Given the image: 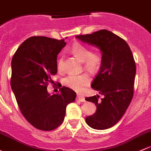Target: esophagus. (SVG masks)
Segmentation results:
<instances>
[{
    "label": "esophagus",
    "mask_w": 151,
    "mask_h": 151,
    "mask_svg": "<svg viewBox=\"0 0 151 151\" xmlns=\"http://www.w3.org/2000/svg\"><path fill=\"white\" fill-rule=\"evenodd\" d=\"M77 100L79 101H81V102H85V98H84V96H81V95H77Z\"/></svg>",
    "instance_id": "1"
}]
</instances>
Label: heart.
I'll use <instances>...</instances> for the list:
<instances>
[{"label": "heart", "instance_id": "heart-1", "mask_svg": "<svg viewBox=\"0 0 151 151\" xmlns=\"http://www.w3.org/2000/svg\"><path fill=\"white\" fill-rule=\"evenodd\" d=\"M71 53L74 56L78 58L83 63L85 69L90 72H96L101 67L103 61V57L101 52L98 50L90 51L87 45L77 42L74 44L70 49ZM57 69L61 71L63 69V58L60 55L57 61ZM90 77L86 73L80 74H69L63 80L65 86L72 89L75 91H82L85 87L90 83Z\"/></svg>", "mask_w": 151, "mask_h": 151}]
</instances>
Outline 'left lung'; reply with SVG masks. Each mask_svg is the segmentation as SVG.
<instances>
[{
    "label": "left lung",
    "mask_w": 151,
    "mask_h": 151,
    "mask_svg": "<svg viewBox=\"0 0 151 151\" xmlns=\"http://www.w3.org/2000/svg\"><path fill=\"white\" fill-rule=\"evenodd\" d=\"M76 37L102 52V63L91 87L104 98L99 100L97 95L85 98L97 107L85 121L93 129H109L121 119L134 95L136 65L132 53L124 40L106 29Z\"/></svg>",
    "instance_id": "obj_1"
}]
</instances>
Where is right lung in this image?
I'll use <instances>...</instances> for the list:
<instances>
[{"mask_svg": "<svg viewBox=\"0 0 151 151\" xmlns=\"http://www.w3.org/2000/svg\"><path fill=\"white\" fill-rule=\"evenodd\" d=\"M66 44L64 39L33 36L24 41L13 55L12 89L22 115L38 129L50 131L59 127L66 106L77 96L66 87L52 96L47 90L48 83L53 84L51 76L57 73V55Z\"/></svg>", "mask_w": 151, "mask_h": 151, "instance_id": "add662e5", "label": "right lung"}]
</instances>
